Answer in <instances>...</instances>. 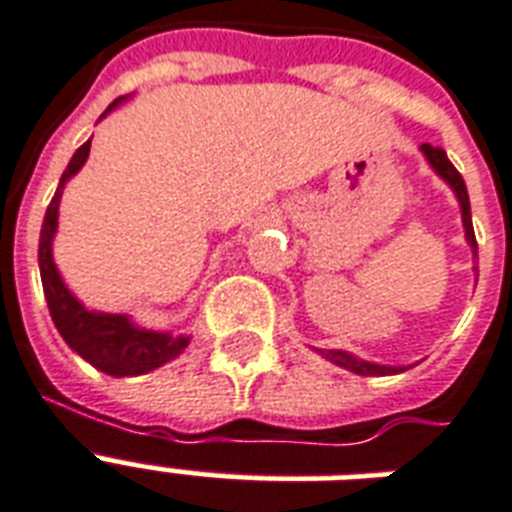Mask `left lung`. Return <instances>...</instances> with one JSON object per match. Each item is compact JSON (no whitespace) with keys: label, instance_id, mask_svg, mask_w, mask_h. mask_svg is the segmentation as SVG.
Returning <instances> with one entry per match:
<instances>
[{"label":"left lung","instance_id":"8db88e82","mask_svg":"<svg viewBox=\"0 0 512 512\" xmlns=\"http://www.w3.org/2000/svg\"><path fill=\"white\" fill-rule=\"evenodd\" d=\"M420 151L425 154L428 164L433 167L441 180H444L449 188L454 191L457 201H460V212H462V228H465V239H468L470 249H473V263L478 265V244H476V233H473V217H470V199H468V188H465V180L457 170H454V164L449 162V156H446L444 148L438 146H430V143H422ZM473 265V273H476V281H478V268ZM319 356H324L327 361L332 364L342 366V369H348L353 374H361V377H385V374H398V372H406L404 366H385V364H374V361H364V358L353 356L348 350H321L316 348Z\"/></svg>","mask_w":512,"mask_h":512}]
</instances>
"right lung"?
I'll return each instance as SVG.
<instances>
[{
	"mask_svg": "<svg viewBox=\"0 0 512 512\" xmlns=\"http://www.w3.org/2000/svg\"><path fill=\"white\" fill-rule=\"evenodd\" d=\"M124 100L127 98H116L106 108V114H111L116 106H122ZM90 143L92 138L82 148H76L66 172L60 175L58 191H55L50 207L44 212L42 236H39V273H42L44 300H47V308H50V316L55 321V327H58L60 337L68 342V348L79 353L87 364H92L100 372L111 374V377H135V374L154 372V369L180 356L188 348L191 337L138 327L124 313L90 311L82 300H76L74 292L66 287V281L60 276L58 265L52 260L60 196H63V188H66L68 180L87 162Z\"/></svg>",
	"mask_w": 512,
	"mask_h": 512,
	"instance_id": "1",
	"label": "right lung"
}]
</instances>
